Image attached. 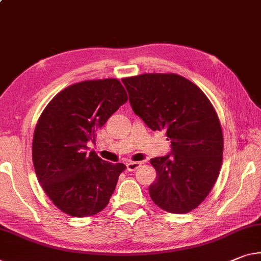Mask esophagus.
<instances>
[{
  "label": "esophagus",
  "mask_w": 261,
  "mask_h": 261,
  "mask_svg": "<svg viewBox=\"0 0 261 261\" xmlns=\"http://www.w3.org/2000/svg\"><path fill=\"white\" fill-rule=\"evenodd\" d=\"M140 167L139 163H136V161H130V163L126 164V168L129 172H134L136 169H138Z\"/></svg>",
  "instance_id": "obj_1"
}]
</instances>
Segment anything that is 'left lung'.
<instances>
[{
    "label": "left lung",
    "mask_w": 261,
    "mask_h": 261,
    "mask_svg": "<svg viewBox=\"0 0 261 261\" xmlns=\"http://www.w3.org/2000/svg\"><path fill=\"white\" fill-rule=\"evenodd\" d=\"M130 105L146 125L166 130L172 153L151 159L156 172L148 192L165 212L187 214L212 192L223 160V132L212 102L198 87L174 73L122 79Z\"/></svg>",
    "instance_id": "1"
}]
</instances>
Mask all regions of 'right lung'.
Returning <instances> with one entry per match:
<instances>
[{
    "label": "right lung",
    "instance_id": "obj_1",
    "mask_svg": "<svg viewBox=\"0 0 261 261\" xmlns=\"http://www.w3.org/2000/svg\"><path fill=\"white\" fill-rule=\"evenodd\" d=\"M127 101L117 79L68 86L49 101L36 124L32 161L52 203L73 217L94 216L109 203L124 164L87 152V143Z\"/></svg>",
    "mask_w": 261,
    "mask_h": 261
}]
</instances>
